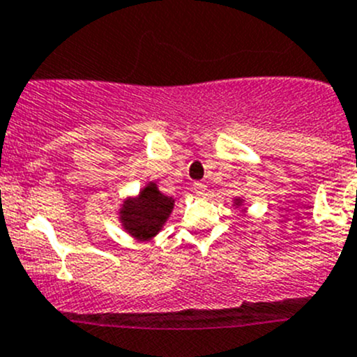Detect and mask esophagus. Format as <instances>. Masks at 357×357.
Wrapping results in <instances>:
<instances>
[{
    "label": "esophagus",
    "instance_id": "1",
    "mask_svg": "<svg viewBox=\"0 0 357 357\" xmlns=\"http://www.w3.org/2000/svg\"><path fill=\"white\" fill-rule=\"evenodd\" d=\"M192 191L198 196H205L207 195V185L202 184V182H195V184H192Z\"/></svg>",
    "mask_w": 357,
    "mask_h": 357
}]
</instances>
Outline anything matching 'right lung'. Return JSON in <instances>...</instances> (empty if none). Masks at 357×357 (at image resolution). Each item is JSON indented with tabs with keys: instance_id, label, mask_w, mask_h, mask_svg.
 <instances>
[{
	"instance_id": "right-lung-1",
	"label": "right lung",
	"mask_w": 357,
	"mask_h": 357,
	"mask_svg": "<svg viewBox=\"0 0 357 357\" xmlns=\"http://www.w3.org/2000/svg\"><path fill=\"white\" fill-rule=\"evenodd\" d=\"M172 208L173 198L162 195L155 184H149L139 196L123 202L120 219L130 235L146 241L161 230Z\"/></svg>"
}]
</instances>
